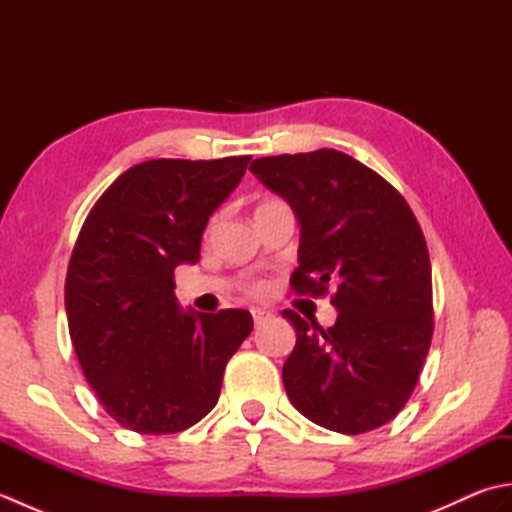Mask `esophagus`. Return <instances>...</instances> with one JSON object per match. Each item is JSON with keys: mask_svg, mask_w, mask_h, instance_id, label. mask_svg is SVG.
<instances>
[{"mask_svg": "<svg viewBox=\"0 0 512 512\" xmlns=\"http://www.w3.org/2000/svg\"><path fill=\"white\" fill-rule=\"evenodd\" d=\"M268 317H270V314L264 312V310H253V321H255V325H262L264 321H268Z\"/></svg>", "mask_w": 512, "mask_h": 512, "instance_id": "obj_1", "label": "esophagus"}]
</instances>
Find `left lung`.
I'll use <instances>...</instances> for the list:
<instances>
[{"mask_svg":"<svg viewBox=\"0 0 512 512\" xmlns=\"http://www.w3.org/2000/svg\"><path fill=\"white\" fill-rule=\"evenodd\" d=\"M250 171L301 226L292 288L336 290L328 330L281 312L297 332L281 372L290 402L347 436L383 427L416 387L433 334L431 264L416 215L387 180L336 149L257 158Z\"/></svg>","mask_w":512,"mask_h":512,"instance_id":"left-lung-1","label":"left lung"}]
</instances>
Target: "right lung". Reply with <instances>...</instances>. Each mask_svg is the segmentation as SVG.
I'll list each match as a JSON object with an SVG mask.
<instances>
[{"label": "right lung", "mask_w": 512, "mask_h": 512, "mask_svg": "<svg viewBox=\"0 0 512 512\" xmlns=\"http://www.w3.org/2000/svg\"><path fill=\"white\" fill-rule=\"evenodd\" d=\"M250 156L147 160L85 220L65 277L70 339L105 411L136 433L189 429L220 398L224 367L253 330L246 310H182L173 270L198 264L209 217Z\"/></svg>", "instance_id": "add662e5"}]
</instances>
